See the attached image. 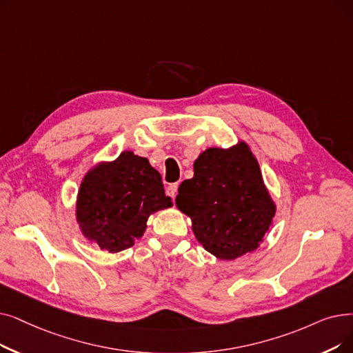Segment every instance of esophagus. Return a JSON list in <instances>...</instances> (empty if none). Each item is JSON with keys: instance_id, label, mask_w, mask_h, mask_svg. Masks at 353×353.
<instances>
[{"instance_id": "esophagus-1", "label": "esophagus", "mask_w": 353, "mask_h": 353, "mask_svg": "<svg viewBox=\"0 0 353 353\" xmlns=\"http://www.w3.org/2000/svg\"><path fill=\"white\" fill-rule=\"evenodd\" d=\"M177 188H179L177 183H172V185H168V186H167V189H165L167 196H170L172 199H174V197H176V194H177Z\"/></svg>"}]
</instances>
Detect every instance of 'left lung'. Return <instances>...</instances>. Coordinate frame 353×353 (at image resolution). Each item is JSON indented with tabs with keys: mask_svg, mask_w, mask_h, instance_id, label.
<instances>
[{
	"mask_svg": "<svg viewBox=\"0 0 353 353\" xmlns=\"http://www.w3.org/2000/svg\"><path fill=\"white\" fill-rule=\"evenodd\" d=\"M193 167L194 176L180 185L176 205L192 218L197 241L221 259L256 250L275 205L248 145L208 148Z\"/></svg>",
	"mask_w": 353,
	"mask_h": 353,
	"instance_id": "8db88e82",
	"label": "left lung"
}]
</instances>
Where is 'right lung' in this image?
<instances>
[{"label":"right lung","instance_id":"add662e5","mask_svg":"<svg viewBox=\"0 0 353 353\" xmlns=\"http://www.w3.org/2000/svg\"><path fill=\"white\" fill-rule=\"evenodd\" d=\"M170 206L160 173L147 159L124 151L115 161L99 164L85 176L76 216L88 239L101 250L119 252L143 236L152 212Z\"/></svg>","mask_w":353,"mask_h":353}]
</instances>
